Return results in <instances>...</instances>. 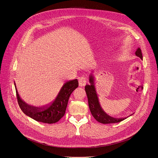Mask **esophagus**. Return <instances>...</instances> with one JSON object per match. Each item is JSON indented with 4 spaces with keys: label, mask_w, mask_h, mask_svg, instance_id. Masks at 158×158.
<instances>
[{
    "label": "esophagus",
    "mask_w": 158,
    "mask_h": 158,
    "mask_svg": "<svg viewBox=\"0 0 158 158\" xmlns=\"http://www.w3.org/2000/svg\"><path fill=\"white\" fill-rule=\"evenodd\" d=\"M86 81H87V77L85 75H82V76L79 77V85L81 86H85L86 84Z\"/></svg>",
    "instance_id": "obj_1"
}]
</instances>
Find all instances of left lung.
<instances>
[{
	"label": "left lung",
	"instance_id": "1",
	"mask_svg": "<svg viewBox=\"0 0 158 158\" xmlns=\"http://www.w3.org/2000/svg\"><path fill=\"white\" fill-rule=\"evenodd\" d=\"M136 55L139 57L140 59L143 60V56L142 54V51L139 48L137 49L135 52ZM90 85H86L85 91L88 97V106L89 110L92 113L93 117L98 122L102 123H113L120 122L123 120L126 119V118H116L110 117L107 115L102 109L98 102V97L95 91V88L94 85V80L92 75H91L89 78Z\"/></svg>",
	"mask_w": 158,
	"mask_h": 158
}]
</instances>
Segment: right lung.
<instances>
[{
  "label": "right lung",
  "mask_w": 158,
  "mask_h": 158,
  "mask_svg": "<svg viewBox=\"0 0 158 158\" xmlns=\"http://www.w3.org/2000/svg\"><path fill=\"white\" fill-rule=\"evenodd\" d=\"M78 86L77 79L67 81L63 86L55 100L51 104L41 107L26 104L20 97L16 86L15 89L19 105L25 114L38 122L54 123L59 121L64 116L69 97L73 91Z\"/></svg>",
  "instance_id": "1"
}]
</instances>
